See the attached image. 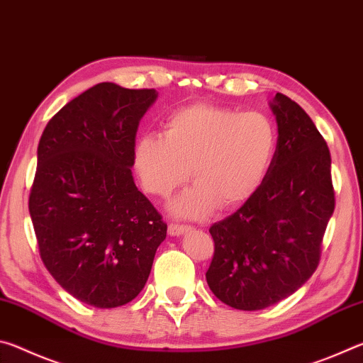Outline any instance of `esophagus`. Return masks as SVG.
Segmentation results:
<instances>
[{
  "instance_id": "obj_1",
  "label": "esophagus",
  "mask_w": 363,
  "mask_h": 363,
  "mask_svg": "<svg viewBox=\"0 0 363 363\" xmlns=\"http://www.w3.org/2000/svg\"><path fill=\"white\" fill-rule=\"evenodd\" d=\"M190 229L189 225H186V224H169L168 225V233L169 235H182L184 232H187Z\"/></svg>"
}]
</instances>
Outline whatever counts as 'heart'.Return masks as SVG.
<instances>
[{
	"mask_svg": "<svg viewBox=\"0 0 363 363\" xmlns=\"http://www.w3.org/2000/svg\"><path fill=\"white\" fill-rule=\"evenodd\" d=\"M277 150V128L267 115L194 104L167 120L164 138L145 134L134 150V164L147 192L168 196L189 177L195 186L173 210L203 218L219 203L247 201L266 177Z\"/></svg>",
	"mask_w": 363,
	"mask_h": 363,
	"instance_id": "b5f03b06",
	"label": "heart"
}]
</instances>
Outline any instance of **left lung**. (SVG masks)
<instances>
[{
	"label": "left lung",
	"instance_id": "left-lung-1",
	"mask_svg": "<svg viewBox=\"0 0 363 363\" xmlns=\"http://www.w3.org/2000/svg\"><path fill=\"white\" fill-rule=\"evenodd\" d=\"M270 107L279 139L266 177L242 208L210 227L208 286L238 311L266 309L311 279L335 210L330 149L314 121L285 94Z\"/></svg>",
	"mask_w": 363,
	"mask_h": 363
}]
</instances>
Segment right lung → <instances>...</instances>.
Returning <instances> with one entry per match:
<instances>
[{
  "label": "right lung",
  "instance_id": "add662e5",
  "mask_svg": "<svg viewBox=\"0 0 363 363\" xmlns=\"http://www.w3.org/2000/svg\"><path fill=\"white\" fill-rule=\"evenodd\" d=\"M155 99V89L99 83L60 108L38 144L28 210L41 261L67 293L101 309L138 296L167 237L131 173Z\"/></svg>",
  "mask_w": 363,
  "mask_h": 363
}]
</instances>
